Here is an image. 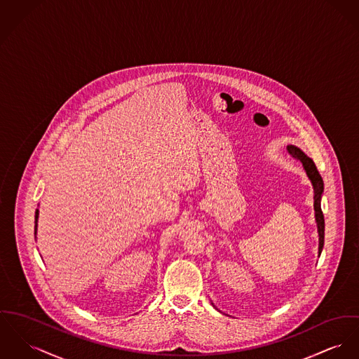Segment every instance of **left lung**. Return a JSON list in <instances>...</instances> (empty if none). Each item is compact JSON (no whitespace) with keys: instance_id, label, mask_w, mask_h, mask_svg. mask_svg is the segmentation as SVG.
Masks as SVG:
<instances>
[{"instance_id":"obj_1","label":"left lung","mask_w":359,"mask_h":359,"mask_svg":"<svg viewBox=\"0 0 359 359\" xmlns=\"http://www.w3.org/2000/svg\"><path fill=\"white\" fill-rule=\"evenodd\" d=\"M287 150L294 158H297L302 163L306 175L310 179L313 189H314V212H316V222H317V229H318V236H320L318 238V255H320L323 248H324V232H325V221H324V215L321 210V195L324 191V182L316 168V164L313 163V160L310 157H307L299 147H297L294 144H288Z\"/></svg>"}]
</instances>
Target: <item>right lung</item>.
Listing matches in <instances>:
<instances>
[{"label": "right lung", "mask_w": 359, "mask_h": 359, "mask_svg": "<svg viewBox=\"0 0 359 359\" xmlns=\"http://www.w3.org/2000/svg\"><path fill=\"white\" fill-rule=\"evenodd\" d=\"M38 216H39V210L36 209V210H35V226H34V229H35V235H36V226H38Z\"/></svg>", "instance_id": "1"}]
</instances>
